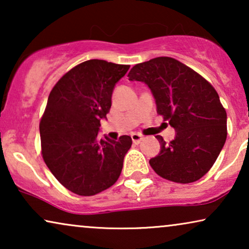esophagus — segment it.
<instances>
[{"mask_svg":"<svg viewBox=\"0 0 249 249\" xmlns=\"http://www.w3.org/2000/svg\"><path fill=\"white\" fill-rule=\"evenodd\" d=\"M131 139H132V142H135V144H139V142L142 141V136L139 135V134H132Z\"/></svg>","mask_w":249,"mask_h":249,"instance_id":"obj_1","label":"esophagus"}]
</instances>
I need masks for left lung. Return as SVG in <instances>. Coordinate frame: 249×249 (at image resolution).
<instances>
[{"label":"left lung","instance_id":"left-lung-1","mask_svg":"<svg viewBox=\"0 0 249 249\" xmlns=\"http://www.w3.org/2000/svg\"><path fill=\"white\" fill-rule=\"evenodd\" d=\"M129 80L151 89L156 111L176 130L170 142L156 136L159 155L149 160L153 170L170 181L189 183L209 172L227 139V112L209 81L168 56L132 67Z\"/></svg>","mask_w":249,"mask_h":249}]
</instances>
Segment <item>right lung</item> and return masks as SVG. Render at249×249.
Returning <instances> with one entry per match:
<instances>
[{"instance_id":"add662e5","label":"right lung","mask_w":249,"mask_h":249,"mask_svg":"<svg viewBox=\"0 0 249 249\" xmlns=\"http://www.w3.org/2000/svg\"><path fill=\"white\" fill-rule=\"evenodd\" d=\"M129 68L104 60L85 61L51 90L39 124L42 155L61 185L77 195H96L120 177L131 137L100 139L98 131L110 111L115 84Z\"/></svg>"}]
</instances>
